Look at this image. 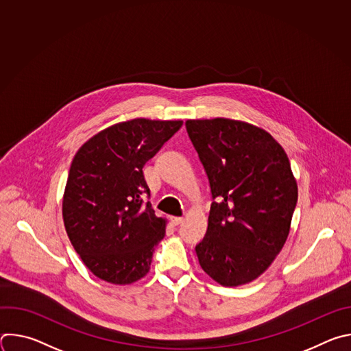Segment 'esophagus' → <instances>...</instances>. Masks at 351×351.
Segmentation results:
<instances>
[{
    "instance_id": "34e87169",
    "label": "esophagus",
    "mask_w": 351,
    "mask_h": 351,
    "mask_svg": "<svg viewBox=\"0 0 351 351\" xmlns=\"http://www.w3.org/2000/svg\"><path fill=\"white\" fill-rule=\"evenodd\" d=\"M171 221H172V225L178 226V225H180V223L183 222V218H182V217H172Z\"/></svg>"
}]
</instances>
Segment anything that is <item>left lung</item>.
<instances>
[{"mask_svg": "<svg viewBox=\"0 0 351 351\" xmlns=\"http://www.w3.org/2000/svg\"><path fill=\"white\" fill-rule=\"evenodd\" d=\"M186 129L214 199L198 263L222 286L252 282L289 236L297 203L289 158L268 132L241 121L193 119Z\"/></svg>", "mask_w": 351, "mask_h": 351, "instance_id": "obj_1", "label": "left lung"}]
</instances>
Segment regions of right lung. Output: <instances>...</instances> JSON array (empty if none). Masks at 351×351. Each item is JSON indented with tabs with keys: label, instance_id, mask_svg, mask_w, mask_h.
I'll return each mask as SVG.
<instances>
[{
	"label": "right lung",
	"instance_id": "1",
	"mask_svg": "<svg viewBox=\"0 0 351 351\" xmlns=\"http://www.w3.org/2000/svg\"><path fill=\"white\" fill-rule=\"evenodd\" d=\"M182 121L137 118L93 136L76 153L64 193L62 217L69 240L99 279L129 285L149 271L165 236L143 167L180 128Z\"/></svg>",
	"mask_w": 351,
	"mask_h": 351
}]
</instances>
